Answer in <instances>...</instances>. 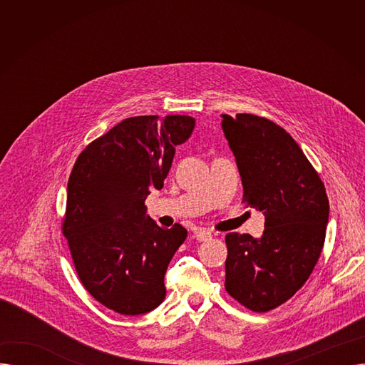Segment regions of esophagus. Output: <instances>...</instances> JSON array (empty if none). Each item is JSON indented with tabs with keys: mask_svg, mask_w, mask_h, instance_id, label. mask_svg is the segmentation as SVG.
<instances>
[{
	"mask_svg": "<svg viewBox=\"0 0 365 365\" xmlns=\"http://www.w3.org/2000/svg\"><path fill=\"white\" fill-rule=\"evenodd\" d=\"M194 237L197 241H208L210 238H212V232L205 231V229H195Z\"/></svg>",
	"mask_w": 365,
	"mask_h": 365,
	"instance_id": "esophagus-1",
	"label": "esophagus"
}]
</instances>
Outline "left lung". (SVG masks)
I'll return each instance as SVG.
<instances>
[{
    "instance_id": "1",
    "label": "left lung",
    "mask_w": 365,
    "mask_h": 365,
    "mask_svg": "<svg viewBox=\"0 0 365 365\" xmlns=\"http://www.w3.org/2000/svg\"><path fill=\"white\" fill-rule=\"evenodd\" d=\"M222 117L242 201L264 216L262 238L226 235L225 289L245 308L267 312L293 297L312 274L329 223V198L318 173L282 127L252 113Z\"/></svg>"
}]
</instances>
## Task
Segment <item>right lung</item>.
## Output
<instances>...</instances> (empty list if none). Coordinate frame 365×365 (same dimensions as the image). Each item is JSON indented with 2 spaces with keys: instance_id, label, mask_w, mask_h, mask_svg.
<instances>
[{
  "instance_id": "right-lung-1",
  "label": "right lung",
  "mask_w": 365,
  "mask_h": 365,
  "mask_svg": "<svg viewBox=\"0 0 365 365\" xmlns=\"http://www.w3.org/2000/svg\"><path fill=\"white\" fill-rule=\"evenodd\" d=\"M195 127L187 115L123 120L76 158L68 180L62 231L86 290L121 315L150 312L165 297L164 275L186 229L158 226L146 215L175 148Z\"/></svg>"
}]
</instances>
